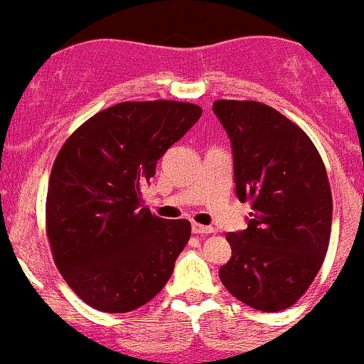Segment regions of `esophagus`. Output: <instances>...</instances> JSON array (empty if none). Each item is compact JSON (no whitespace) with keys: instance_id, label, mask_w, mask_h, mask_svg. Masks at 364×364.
I'll return each instance as SVG.
<instances>
[{"instance_id":"1","label":"esophagus","mask_w":364,"mask_h":364,"mask_svg":"<svg viewBox=\"0 0 364 364\" xmlns=\"http://www.w3.org/2000/svg\"><path fill=\"white\" fill-rule=\"evenodd\" d=\"M191 230H193V233H196V235H207V233H214V228H212V226H203V225H198V223H193Z\"/></svg>"}]
</instances>
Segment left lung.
Masks as SVG:
<instances>
[{"mask_svg": "<svg viewBox=\"0 0 364 364\" xmlns=\"http://www.w3.org/2000/svg\"><path fill=\"white\" fill-rule=\"evenodd\" d=\"M233 149L235 193L251 219L226 233L232 257L219 278L233 297L282 311L304 296L326 258L333 194L318 150L292 120L257 100H215Z\"/></svg>", "mask_w": 364, "mask_h": 364, "instance_id": "8db88e82", "label": "left lung"}]
</instances>
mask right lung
Listing matches in <instances>:
<instances>
[{
  "label": "right lung",
  "instance_id": "add662e5",
  "mask_svg": "<svg viewBox=\"0 0 364 364\" xmlns=\"http://www.w3.org/2000/svg\"><path fill=\"white\" fill-rule=\"evenodd\" d=\"M200 117L201 107L191 102H120L88 118L60 149L46 233L60 274L92 308L132 311L170 279L191 223L152 214L141 187Z\"/></svg>",
  "mask_w": 364,
  "mask_h": 364
}]
</instances>
